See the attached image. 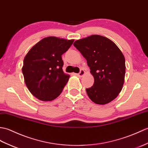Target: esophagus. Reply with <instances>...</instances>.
<instances>
[{"label": "esophagus", "instance_id": "esophagus-1", "mask_svg": "<svg viewBox=\"0 0 148 148\" xmlns=\"http://www.w3.org/2000/svg\"><path fill=\"white\" fill-rule=\"evenodd\" d=\"M85 71H84V70H81L79 73H77V74H75V75H77V77H83V76H84V75H85Z\"/></svg>", "mask_w": 148, "mask_h": 148}]
</instances>
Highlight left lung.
Wrapping results in <instances>:
<instances>
[{
  "instance_id": "8db88e82",
  "label": "left lung",
  "mask_w": 148,
  "mask_h": 148,
  "mask_svg": "<svg viewBox=\"0 0 148 148\" xmlns=\"http://www.w3.org/2000/svg\"><path fill=\"white\" fill-rule=\"evenodd\" d=\"M86 59L94 78L91 87L86 88L88 97L97 104L110 103L122 89L125 75V60L114 42L103 36L92 35L74 42Z\"/></svg>"
}]
</instances>
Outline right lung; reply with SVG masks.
Wrapping results in <instances>:
<instances>
[{
    "mask_svg": "<svg viewBox=\"0 0 148 148\" xmlns=\"http://www.w3.org/2000/svg\"><path fill=\"white\" fill-rule=\"evenodd\" d=\"M74 40L47 37L35 44L25 56L22 72L26 85L33 96L51 101L63 91L70 75L63 71L61 56Z\"/></svg>",
    "mask_w": 148,
    "mask_h": 148,
    "instance_id": "1",
    "label": "right lung"
}]
</instances>
